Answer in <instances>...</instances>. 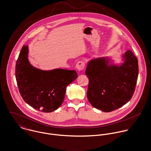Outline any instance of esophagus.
Masks as SVG:
<instances>
[{
  "label": "esophagus",
  "instance_id": "obj_1",
  "mask_svg": "<svg viewBox=\"0 0 151 151\" xmlns=\"http://www.w3.org/2000/svg\"><path fill=\"white\" fill-rule=\"evenodd\" d=\"M85 66V63L84 61H78L76 64V68L79 70V71H81V70H82L84 68Z\"/></svg>",
  "mask_w": 151,
  "mask_h": 151
}]
</instances>
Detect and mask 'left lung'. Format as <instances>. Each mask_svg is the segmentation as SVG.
<instances>
[{
	"instance_id": "8db88e82",
	"label": "left lung",
	"mask_w": 151,
	"mask_h": 151,
	"mask_svg": "<svg viewBox=\"0 0 151 151\" xmlns=\"http://www.w3.org/2000/svg\"><path fill=\"white\" fill-rule=\"evenodd\" d=\"M120 65L110 64L106 57L92 59L85 74L88 78L87 96L96 108L109 112L122 107L132 98L138 75V60L132 51L122 55Z\"/></svg>"
}]
</instances>
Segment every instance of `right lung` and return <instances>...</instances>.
Here are the masks:
<instances>
[{
	"mask_svg": "<svg viewBox=\"0 0 151 151\" xmlns=\"http://www.w3.org/2000/svg\"><path fill=\"white\" fill-rule=\"evenodd\" d=\"M28 47L23 46L16 65V78L24 101L34 109L51 112L58 109L65 98L66 88L78 77L75 70L54 69L43 70L29 62Z\"/></svg>",
	"mask_w": 151,
	"mask_h": 151,
	"instance_id": "add662e5",
	"label": "right lung"
}]
</instances>
